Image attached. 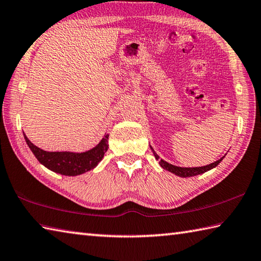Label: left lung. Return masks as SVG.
<instances>
[{"instance_id": "8db88e82", "label": "left lung", "mask_w": 261, "mask_h": 261, "mask_svg": "<svg viewBox=\"0 0 261 261\" xmlns=\"http://www.w3.org/2000/svg\"><path fill=\"white\" fill-rule=\"evenodd\" d=\"M150 149L153 150V154H154V156H155V159H156V160H160V156L155 153V150H154L153 148H151V147H150ZM224 158H225V156H224ZM224 158H221L220 160H218V161H216V162H213V163H211V164L204 165V167H198V168H181V167H176V165H172V164H170V163H168V162H165V161L162 160V159L160 160V165H161V168L168 170V171L174 173V174H176V176H179V177H181V178H187V177L197 176V174L204 173V172H206V171H209V170H211V169H213V168H216L217 165L221 162L222 159H224Z\"/></svg>"}]
</instances>
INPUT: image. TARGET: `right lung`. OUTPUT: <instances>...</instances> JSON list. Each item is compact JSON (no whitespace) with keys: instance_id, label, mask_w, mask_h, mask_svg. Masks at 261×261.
Here are the masks:
<instances>
[{"instance_id":"add662e5","label":"right lung","mask_w":261,"mask_h":261,"mask_svg":"<svg viewBox=\"0 0 261 261\" xmlns=\"http://www.w3.org/2000/svg\"><path fill=\"white\" fill-rule=\"evenodd\" d=\"M25 140L33 154L41 164L51 171L63 176H79L97 167L108 149V135L103 136L97 146L83 153L74 151H46L39 148L23 134Z\"/></svg>"}]
</instances>
